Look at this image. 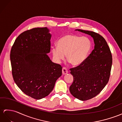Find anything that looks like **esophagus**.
Masks as SVG:
<instances>
[{"label": "esophagus", "mask_w": 122, "mask_h": 122, "mask_svg": "<svg viewBox=\"0 0 122 122\" xmlns=\"http://www.w3.org/2000/svg\"><path fill=\"white\" fill-rule=\"evenodd\" d=\"M68 73V71L65 67H63V69H62V73H63V75H66Z\"/></svg>", "instance_id": "obj_1"}]
</instances>
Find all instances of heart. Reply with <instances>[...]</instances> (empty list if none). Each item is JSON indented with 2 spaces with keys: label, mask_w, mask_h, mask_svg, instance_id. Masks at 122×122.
Instances as JSON below:
<instances>
[{
  "label": "heart",
  "mask_w": 122,
  "mask_h": 122,
  "mask_svg": "<svg viewBox=\"0 0 122 122\" xmlns=\"http://www.w3.org/2000/svg\"><path fill=\"white\" fill-rule=\"evenodd\" d=\"M91 42L86 37L68 34L57 41V46H53L51 52L53 59L60 63L66 58L73 66H79L87 58L91 49Z\"/></svg>",
  "instance_id": "obj_1"
}]
</instances>
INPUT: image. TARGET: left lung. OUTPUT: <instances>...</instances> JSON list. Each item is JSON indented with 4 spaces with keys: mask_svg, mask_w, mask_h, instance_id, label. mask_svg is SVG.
Returning <instances> with one entry per match:
<instances>
[{
    "mask_svg": "<svg viewBox=\"0 0 122 122\" xmlns=\"http://www.w3.org/2000/svg\"><path fill=\"white\" fill-rule=\"evenodd\" d=\"M93 38L94 49L79 66L70 69L73 82L69 87L71 95L85 101L99 94L109 81L112 64L109 47L102 36L93 31L76 29Z\"/></svg>",
    "mask_w": 122,
    "mask_h": 122,
    "instance_id": "1",
    "label": "left lung"
}]
</instances>
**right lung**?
<instances>
[{"label": "right lung", "mask_w": 122, "mask_h": 122, "mask_svg": "<svg viewBox=\"0 0 122 122\" xmlns=\"http://www.w3.org/2000/svg\"><path fill=\"white\" fill-rule=\"evenodd\" d=\"M51 37L47 27L31 29L17 37L11 50L15 83L24 93L36 99L49 95L62 75V67L47 54Z\"/></svg>", "instance_id": "add662e5"}]
</instances>
